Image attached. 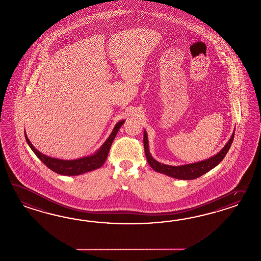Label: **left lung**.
<instances>
[{
	"label": "left lung",
	"instance_id": "1",
	"mask_svg": "<svg viewBox=\"0 0 261 261\" xmlns=\"http://www.w3.org/2000/svg\"><path fill=\"white\" fill-rule=\"evenodd\" d=\"M234 130L232 134L231 138L229 139L227 144L222 147L220 152L212 156L211 158L206 159V160L200 161L197 163H192V164H187V165H182V166H168L165 164H161L158 161L155 160L151 154L149 152V147H148V139H147V134L146 130H144V147H145V154L147 157V163L150 167L153 168L156 172L165 174L169 177H172L175 179L179 180H193L199 178L201 175L206 173L212 168L217 167L225 155L227 154L229 148L231 147L233 140H234Z\"/></svg>",
	"mask_w": 261,
	"mask_h": 261
}]
</instances>
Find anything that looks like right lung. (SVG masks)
<instances>
[{
    "instance_id": "right-lung-1",
    "label": "right lung",
    "mask_w": 261,
    "mask_h": 261,
    "mask_svg": "<svg viewBox=\"0 0 261 261\" xmlns=\"http://www.w3.org/2000/svg\"><path fill=\"white\" fill-rule=\"evenodd\" d=\"M124 122L125 120H121L115 124L114 129L108 137L107 140L104 142V144L101 146L100 148L96 150L94 154L81 157L79 159H74V160H62V159L53 158V157L47 156L45 154H42L34 147L32 143L29 141L25 130H24V136H25V140L28 146L48 168H50L51 170H53L54 172L60 175L76 176V175L86 173L89 171H93L94 169L102 167V165L107 159L108 154L114 142V137L116 136V134L118 133L121 126L124 124Z\"/></svg>"
}]
</instances>
